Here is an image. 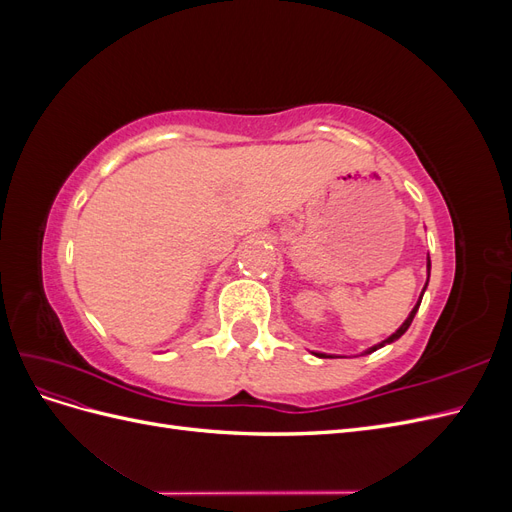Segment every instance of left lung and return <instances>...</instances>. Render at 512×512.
Here are the masks:
<instances>
[{
	"label": "left lung",
	"mask_w": 512,
	"mask_h": 512,
	"mask_svg": "<svg viewBox=\"0 0 512 512\" xmlns=\"http://www.w3.org/2000/svg\"><path fill=\"white\" fill-rule=\"evenodd\" d=\"M427 269H431V262H427ZM418 305H421V301H418ZM418 305H416V307L412 309V314L408 316V320H406L404 324H401V327H399V329H397V331H395V333H393V335H391L389 339H386V344H391V342H395V339H397V337H401V335H404V333L408 331V327H410V322H412V318H414V314H416V309H418ZM382 346H384V344H378V346H374V348H369L367 352H374V350H378V348H382ZM318 356H322V354H318Z\"/></svg>",
	"instance_id": "1"
}]
</instances>
